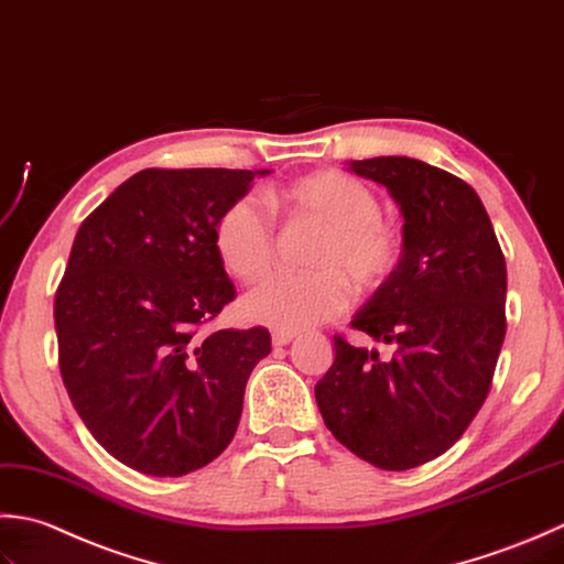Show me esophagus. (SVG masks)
<instances>
[{"instance_id":"34e87169","label":"esophagus","mask_w":564,"mask_h":564,"mask_svg":"<svg viewBox=\"0 0 564 564\" xmlns=\"http://www.w3.org/2000/svg\"><path fill=\"white\" fill-rule=\"evenodd\" d=\"M296 338V333H284V330H274L272 333V346L274 348H282V346H290V343Z\"/></svg>"}]
</instances>
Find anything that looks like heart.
Listing matches in <instances>:
<instances>
[{"label": "heart", "mask_w": 564, "mask_h": 564, "mask_svg": "<svg viewBox=\"0 0 564 564\" xmlns=\"http://www.w3.org/2000/svg\"><path fill=\"white\" fill-rule=\"evenodd\" d=\"M278 199L299 216L321 224L326 238L316 248L314 274H274L240 302L258 326L296 333L340 314L348 306V283L358 292L387 284L399 265V238L384 226L375 192L343 172H316L286 185ZM214 250L226 272L256 282L274 258L270 214L252 197L234 199L216 218Z\"/></svg>", "instance_id": "1"}]
</instances>
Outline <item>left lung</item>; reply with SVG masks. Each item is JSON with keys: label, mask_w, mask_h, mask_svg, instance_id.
<instances>
[{"label": "left lung", "mask_w": 564, "mask_h": 564, "mask_svg": "<svg viewBox=\"0 0 564 564\" xmlns=\"http://www.w3.org/2000/svg\"><path fill=\"white\" fill-rule=\"evenodd\" d=\"M348 170L387 187L404 216L394 274L352 316L394 355L336 338L314 392L348 451L399 473L443 455L485 404L507 336V262L485 204L451 172L406 155Z\"/></svg>", "instance_id": "1"}]
</instances>
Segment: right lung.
I'll return each mask as SVG.
<instances>
[{
    "mask_svg": "<svg viewBox=\"0 0 564 564\" xmlns=\"http://www.w3.org/2000/svg\"><path fill=\"white\" fill-rule=\"evenodd\" d=\"M270 170H141L91 212L55 292L57 358L95 441L126 467L182 477L234 441L268 328H199L236 296L214 226Z\"/></svg>",
    "mask_w": 564,
    "mask_h": 564,
    "instance_id": "1",
    "label": "right lung"
}]
</instances>
